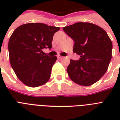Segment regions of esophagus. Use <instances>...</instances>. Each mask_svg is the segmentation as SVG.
<instances>
[{
    "mask_svg": "<svg viewBox=\"0 0 120 120\" xmlns=\"http://www.w3.org/2000/svg\"><path fill=\"white\" fill-rule=\"evenodd\" d=\"M57 58H58V59H62V58H63V56H60V55H58V56H57Z\"/></svg>",
    "mask_w": 120,
    "mask_h": 120,
    "instance_id": "34e87169",
    "label": "esophagus"
}]
</instances>
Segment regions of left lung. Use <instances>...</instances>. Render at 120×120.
I'll return each instance as SVG.
<instances>
[{
	"label": "left lung",
	"instance_id": "1",
	"mask_svg": "<svg viewBox=\"0 0 120 120\" xmlns=\"http://www.w3.org/2000/svg\"><path fill=\"white\" fill-rule=\"evenodd\" d=\"M63 30L75 41L73 52L80 56L79 60H70L67 69L70 79L82 86L98 82L112 59L113 45L107 33L88 22H77Z\"/></svg>",
	"mask_w": 120,
	"mask_h": 120
}]
</instances>
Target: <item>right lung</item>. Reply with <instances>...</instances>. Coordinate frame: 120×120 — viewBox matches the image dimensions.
I'll return each instance as SVG.
<instances>
[{"label": "right lung", "mask_w": 120, "mask_h": 120, "mask_svg": "<svg viewBox=\"0 0 120 120\" xmlns=\"http://www.w3.org/2000/svg\"><path fill=\"white\" fill-rule=\"evenodd\" d=\"M60 27L41 23L23 24L14 31L8 41L9 59L20 81L30 87L47 83L56 56L43 55L42 49H52V41Z\"/></svg>", "instance_id": "add662e5"}]
</instances>
